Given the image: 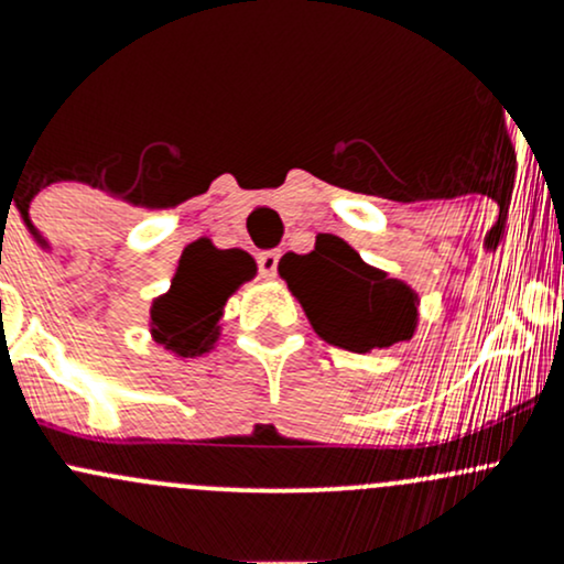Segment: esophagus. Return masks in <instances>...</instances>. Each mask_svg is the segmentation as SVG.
Masks as SVG:
<instances>
[{"mask_svg":"<svg viewBox=\"0 0 564 564\" xmlns=\"http://www.w3.org/2000/svg\"><path fill=\"white\" fill-rule=\"evenodd\" d=\"M278 260H281V254L278 251H262L260 257H257V268H260V275L262 278H275L278 273Z\"/></svg>","mask_w":564,"mask_h":564,"instance_id":"1","label":"esophagus"}]
</instances>
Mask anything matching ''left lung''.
Listing matches in <instances>:
<instances>
[{"mask_svg": "<svg viewBox=\"0 0 564 564\" xmlns=\"http://www.w3.org/2000/svg\"><path fill=\"white\" fill-rule=\"evenodd\" d=\"M315 334L349 352H371L411 339L419 296L408 283L360 260L345 241L310 251L281 270Z\"/></svg>", "mask_w": 564, "mask_h": 564, "instance_id": "1", "label": "left lung"}]
</instances>
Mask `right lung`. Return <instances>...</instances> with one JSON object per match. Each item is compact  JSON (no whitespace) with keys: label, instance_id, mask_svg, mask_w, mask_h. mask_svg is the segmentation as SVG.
I'll return each instance as SVG.
<instances>
[{"label":"right lung","instance_id":"1","mask_svg":"<svg viewBox=\"0 0 564 564\" xmlns=\"http://www.w3.org/2000/svg\"><path fill=\"white\" fill-rule=\"evenodd\" d=\"M254 278V264L238 249H217L200 238L180 257L166 294L153 300L151 334L177 358L209 352L219 339V318L228 296Z\"/></svg>","mask_w":564,"mask_h":564}]
</instances>
